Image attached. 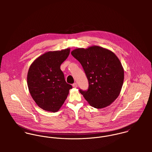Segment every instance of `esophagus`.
Instances as JSON below:
<instances>
[{
	"label": "esophagus",
	"mask_w": 152,
	"mask_h": 152,
	"mask_svg": "<svg viewBox=\"0 0 152 152\" xmlns=\"http://www.w3.org/2000/svg\"><path fill=\"white\" fill-rule=\"evenodd\" d=\"M72 87L74 88H77V83H74L72 84Z\"/></svg>",
	"instance_id": "esophagus-1"
}]
</instances>
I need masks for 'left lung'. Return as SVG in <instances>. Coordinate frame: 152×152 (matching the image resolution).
Instances as JSON below:
<instances>
[{"mask_svg": "<svg viewBox=\"0 0 152 152\" xmlns=\"http://www.w3.org/2000/svg\"><path fill=\"white\" fill-rule=\"evenodd\" d=\"M71 54L81 63L87 75L88 89L80 92L88 104L97 109L110 105L119 95L124 80V69L118 57L97 45L76 48Z\"/></svg>", "mask_w": 152, "mask_h": 152, "instance_id": "1", "label": "left lung"}]
</instances>
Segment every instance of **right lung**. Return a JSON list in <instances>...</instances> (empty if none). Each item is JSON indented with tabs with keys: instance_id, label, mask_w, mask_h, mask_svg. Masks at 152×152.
<instances>
[{
	"instance_id": "add662e5",
	"label": "right lung",
	"mask_w": 152,
	"mask_h": 152,
	"mask_svg": "<svg viewBox=\"0 0 152 152\" xmlns=\"http://www.w3.org/2000/svg\"><path fill=\"white\" fill-rule=\"evenodd\" d=\"M69 52V48L46 52L30 66L27 78L28 90L36 104L44 110L57 112L72 88L60 69Z\"/></svg>"
}]
</instances>
